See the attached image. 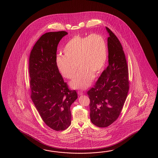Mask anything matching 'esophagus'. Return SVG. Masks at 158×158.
<instances>
[{"instance_id": "1", "label": "esophagus", "mask_w": 158, "mask_h": 158, "mask_svg": "<svg viewBox=\"0 0 158 158\" xmlns=\"http://www.w3.org/2000/svg\"><path fill=\"white\" fill-rule=\"evenodd\" d=\"M78 94L79 95H82L84 94V93H83V92H82L81 91H78Z\"/></svg>"}]
</instances>
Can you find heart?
Wrapping results in <instances>:
<instances>
[{"label": "heart", "mask_w": 158, "mask_h": 158, "mask_svg": "<svg viewBox=\"0 0 158 158\" xmlns=\"http://www.w3.org/2000/svg\"><path fill=\"white\" fill-rule=\"evenodd\" d=\"M63 52L64 55H58L56 59L58 70L64 77L72 79L78 66L80 69L70 85L74 89H85L91 83L93 75L103 71L107 59V45L99 34L76 35L68 42Z\"/></svg>", "instance_id": "1"}]
</instances>
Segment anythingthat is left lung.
I'll return each instance as SVG.
<instances>
[{
  "label": "left lung",
  "mask_w": 158,
  "mask_h": 158,
  "mask_svg": "<svg viewBox=\"0 0 158 158\" xmlns=\"http://www.w3.org/2000/svg\"><path fill=\"white\" fill-rule=\"evenodd\" d=\"M108 65L87 91L91 121L100 128L116 121L123 108L129 89L128 65L120 40L108 27Z\"/></svg>",
  "instance_id": "obj_1"
}]
</instances>
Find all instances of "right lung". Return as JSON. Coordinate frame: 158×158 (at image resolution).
<instances>
[{"label":"right lung","mask_w":158,"mask_h":158,"mask_svg":"<svg viewBox=\"0 0 158 158\" xmlns=\"http://www.w3.org/2000/svg\"><path fill=\"white\" fill-rule=\"evenodd\" d=\"M65 31L44 34L34 45L29 63L30 97L44 123L56 131L71 125L72 104L77 98L65 82L56 64L58 44Z\"/></svg>","instance_id":"1"}]
</instances>
